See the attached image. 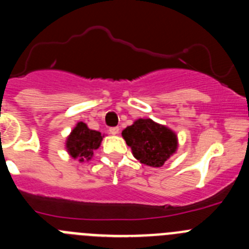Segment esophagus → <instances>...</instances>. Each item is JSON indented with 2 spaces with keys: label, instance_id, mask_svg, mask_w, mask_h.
Returning <instances> with one entry per match:
<instances>
[{
  "label": "esophagus",
  "instance_id": "esophagus-1",
  "mask_svg": "<svg viewBox=\"0 0 249 249\" xmlns=\"http://www.w3.org/2000/svg\"><path fill=\"white\" fill-rule=\"evenodd\" d=\"M118 132H120V128H118V127H111V128H109V133H111V135H117Z\"/></svg>",
  "mask_w": 249,
  "mask_h": 249
}]
</instances>
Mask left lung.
<instances>
[{
	"instance_id": "left-lung-1",
	"label": "left lung",
	"mask_w": 249,
	"mask_h": 249,
	"mask_svg": "<svg viewBox=\"0 0 249 249\" xmlns=\"http://www.w3.org/2000/svg\"><path fill=\"white\" fill-rule=\"evenodd\" d=\"M122 137L141 163L151 167L163 166L177 148V136L152 120H137L122 132Z\"/></svg>"
}]
</instances>
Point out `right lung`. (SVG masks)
<instances>
[{
  "label": "right lung",
  "instance_id": "1",
  "mask_svg": "<svg viewBox=\"0 0 249 249\" xmlns=\"http://www.w3.org/2000/svg\"><path fill=\"white\" fill-rule=\"evenodd\" d=\"M102 141L100 132L92 131L83 122L77 123L67 140V151L73 158L80 160H89L93 156V151L97 149Z\"/></svg>",
  "mask_w": 249,
  "mask_h": 249
}]
</instances>
